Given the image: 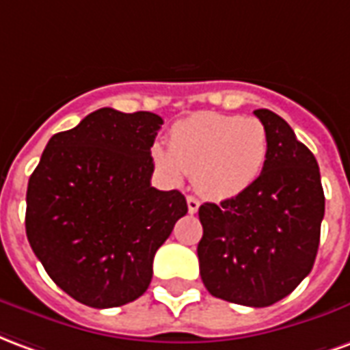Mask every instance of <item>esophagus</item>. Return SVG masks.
<instances>
[{"label":"esophagus","instance_id":"1","mask_svg":"<svg viewBox=\"0 0 350 350\" xmlns=\"http://www.w3.org/2000/svg\"><path fill=\"white\" fill-rule=\"evenodd\" d=\"M186 203H188V213L190 214L198 213V208H200V200H198V198L188 196V198H186Z\"/></svg>","mask_w":350,"mask_h":350}]
</instances>
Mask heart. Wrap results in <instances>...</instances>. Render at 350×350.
Wrapping results in <instances>:
<instances>
[{
    "mask_svg": "<svg viewBox=\"0 0 350 350\" xmlns=\"http://www.w3.org/2000/svg\"><path fill=\"white\" fill-rule=\"evenodd\" d=\"M152 160L178 180L192 175L193 186L211 200H231L261 177L269 158V134L256 117L200 111L177 121L167 149L152 147Z\"/></svg>",
    "mask_w": 350,
    "mask_h": 350,
    "instance_id": "heart-1",
    "label": "heart"
}]
</instances>
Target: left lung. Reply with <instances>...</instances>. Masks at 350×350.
<instances>
[{"label": "left lung", "mask_w": 350, "mask_h": 350, "mask_svg": "<svg viewBox=\"0 0 350 350\" xmlns=\"http://www.w3.org/2000/svg\"><path fill=\"white\" fill-rule=\"evenodd\" d=\"M269 134L256 185L200 206V274L216 298L267 308L297 289L317 257L325 192L317 160L282 117L254 111Z\"/></svg>", "instance_id": "obj_1"}]
</instances>
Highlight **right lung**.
I'll return each mask as SVG.
<instances>
[{"label": "right lung", "mask_w": 350, "mask_h": 350, "mask_svg": "<svg viewBox=\"0 0 350 350\" xmlns=\"http://www.w3.org/2000/svg\"><path fill=\"white\" fill-rule=\"evenodd\" d=\"M162 117L100 108L53 134L27 185L25 233L48 276L91 308L144 295L157 250L188 205L150 186Z\"/></svg>", "instance_id": "right-lung-1"}]
</instances>
